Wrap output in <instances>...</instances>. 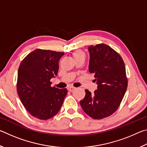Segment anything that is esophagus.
I'll return each mask as SVG.
<instances>
[{
  "mask_svg": "<svg viewBox=\"0 0 147 147\" xmlns=\"http://www.w3.org/2000/svg\"><path fill=\"white\" fill-rule=\"evenodd\" d=\"M75 89H76V88H74V87L71 86V87H69V88H68V90L69 91H73Z\"/></svg>",
  "mask_w": 147,
  "mask_h": 147,
  "instance_id": "esophagus-1",
  "label": "esophagus"
}]
</instances>
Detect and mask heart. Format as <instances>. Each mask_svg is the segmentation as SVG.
I'll return each instance as SVG.
<instances>
[{
    "instance_id": "1",
    "label": "heart",
    "mask_w": 147,
    "mask_h": 147,
    "mask_svg": "<svg viewBox=\"0 0 147 147\" xmlns=\"http://www.w3.org/2000/svg\"><path fill=\"white\" fill-rule=\"evenodd\" d=\"M72 56H73L74 60L79 59H84V58H85V53H84L82 50H76V51H74L72 54Z\"/></svg>"
}]
</instances>
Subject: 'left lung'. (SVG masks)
Segmentation results:
<instances>
[{"mask_svg": "<svg viewBox=\"0 0 147 147\" xmlns=\"http://www.w3.org/2000/svg\"><path fill=\"white\" fill-rule=\"evenodd\" d=\"M89 71L94 74L97 89L91 93L86 89V96L80 104L87 115L102 119L115 113L128 86L124 63L120 54L106 44L88 48Z\"/></svg>", "mask_w": 147, "mask_h": 147, "instance_id": "obj_1", "label": "left lung"}]
</instances>
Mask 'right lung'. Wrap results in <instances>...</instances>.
Masks as SVG:
<instances>
[{"instance_id":"1","label":"right lung","mask_w":147,"mask_h":147,"mask_svg":"<svg viewBox=\"0 0 147 147\" xmlns=\"http://www.w3.org/2000/svg\"><path fill=\"white\" fill-rule=\"evenodd\" d=\"M62 52L36 49L20 63L17 90L20 100L34 117L47 120L59 111L67 94L65 88L52 87L51 79L58 74Z\"/></svg>"}]
</instances>
